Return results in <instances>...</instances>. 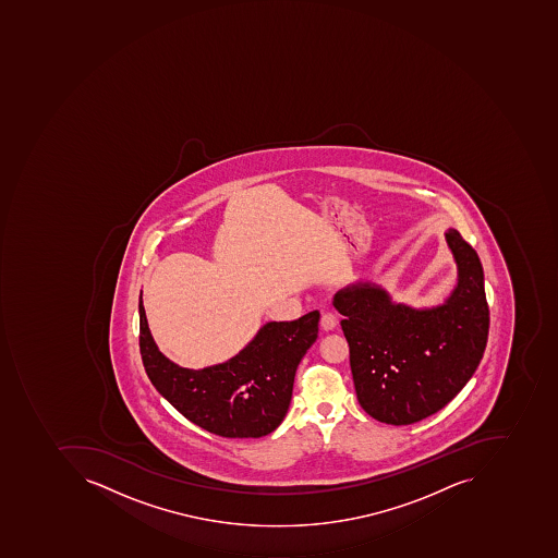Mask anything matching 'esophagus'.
Here are the masks:
<instances>
[{
	"mask_svg": "<svg viewBox=\"0 0 558 558\" xmlns=\"http://www.w3.org/2000/svg\"><path fill=\"white\" fill-rule=\"evenodd\" d=\"M320 325L325 331L333 330L337 327V315L327 312V314L322 315Z\"/></svg>",
	"mask_w": 558,
	"mask_h": 558,
	"instance_id": "34e87169",
	"label": "esophagus"
}]
</instances>
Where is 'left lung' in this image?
I'll return each mask as SVG.
<instances>
[{"mask_svg": "<svg viewBox=\"0 0 558 558\" xmlns=\"http://www.w3.org/2000/svg\"><path fill=\"white\" fill-rule=\"evenodd\" d=\"M445 236L458 280L441 305L393 302L372 281L349 284L333 296L359 404L380 423L426 420L458 396L483 359L489 328L483 266L458 231L449 228Z\"/></svg>", "mask_w": 558, "mask_h": 558, "instance_id": "left-lung-1", "label": "left lung"}]
</instances>
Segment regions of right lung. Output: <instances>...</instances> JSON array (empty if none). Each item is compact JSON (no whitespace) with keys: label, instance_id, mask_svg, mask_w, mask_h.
Segmentation results:
<instances>
[{"label":"right lung","instance_id":"1","mask_svg":"<svg viewBox=\"0 0 558 558\" xmlns=\"http://www.w3.org/2000/svg\"><path fill=\"white\" fill-rule=\"evenodd\" d=\"M317 310L293 322H268L248 345L222 364L186 368L157 349L138 299V347L157 392L186 420L222 437L274 433L292 401L300 361L318 336Z\"/></svg>","mask_w":558,"mask_h":558}]
</instances>
